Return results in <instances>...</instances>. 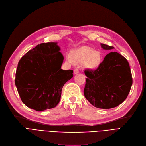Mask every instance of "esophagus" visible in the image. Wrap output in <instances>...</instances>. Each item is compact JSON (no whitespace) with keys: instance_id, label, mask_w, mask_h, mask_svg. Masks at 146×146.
Wrapping results in <instances>:
<instances>
[{"instance_id":"esophagus-1","label":"esophagus","mask_w":146,"mask_h":146,"mask_svg":"<svg viewBox=\"0 0 146 146\" xmlns=\"http://www.w3.org/2000/svg\"><path fill=\"white\" fill-rule=\"evenodd\" d=\"M79 72V69H78V68H75V69L74 70V74H78Z\"/></svg>"}]
</instances>
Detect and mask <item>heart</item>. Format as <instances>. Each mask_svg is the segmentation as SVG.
<instances>
[{
    "mask_svg": "<svg viewBox=\"0 0 146 146\" xmlns=\"http://www.w3.org/2000/svg\"><path fill=\"white\" fill-rule=\"evenodd\" d=\"M70 62L82 63L90 69H95L100 66L102 61V56L99 51H95L90 46H84L74 50L72 55L67 56Z\"/></svg>",
    "mask_w": 146,
    "mask_h": 146,
    "instance_id": "1",
    "label": "heart"
}]
</instances>
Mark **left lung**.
Masks as SVG:
<instances>
[{"label": "left lung", "instance_id": "obj_1", "mask_svg": "<svg viewBox=\"0 0 146 146\" xmlns=\"http://www.w3.org/2000/svg\"><path fill=\"white\" fill-rule=\"evenodd\" d=\"M104 50L113 46L101 44ZM86 86L84 96L90 104L100 109H108L121 104L127 97L133 80L129 64L117 52L107 54L96 70L84 71Z\"/></svg>", "mask_w": 146, "mask_h": 146}]
</instances>
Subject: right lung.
<instances>
[{"label": "right lung", "mask_w": 146, "mask_h": 146, "mask_svg": "<svg viewBox=\"0 0 146 146\" xmlns=\"http://www.w3.org/2000/svg\"><path fill=\"white\" fill-rule=\"evenodd\" d=\"M56 42L37 45L18 63L15 84L23 104L37 111L55 107L73 70L61 69L64 57Z\"/></svg>", "instance_id": "right-lung-1"}]
</instances>
